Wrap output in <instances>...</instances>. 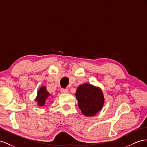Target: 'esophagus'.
<instances>
[{
	"instance_id": "obj_1",
	"label": "esophagus",
	"mask_w": 147,
	"mask_h": 147,
	"mask_svg": "<svg viewBox=\"0 0 147 147\" xmlns=\"http://www.w3.org/2000/svg\"><path fill=\"white\" fill-rule=\"evenodd\" d=\"M61 92L63 94H67L68 92V89H61Z\"/></svg>"
}]
</instances>
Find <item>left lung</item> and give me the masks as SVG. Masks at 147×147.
Returning a JSON list of instances; mask_svg holds the SVG:
<instances>
[{
  "label": "left lung",
  "instance_id": "8db88e82",
  "mask_svg": "<svg viewBox=\"0 0 147 147\" xmlns=\"http://www.w3.org/2000/svg\"><path fill=\"white\" fill-rule=\"evenodd\" d=\"M78 106L81 112L87 117H93L102 110L104 97L99 87L88 83L80 85L75 93Z\"/></svg>",
  "mask_w": 147,
  "mask_h": 147
}]
</instances>
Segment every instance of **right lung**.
<instances>
[{
  "label": "right lung",
  "instance_id": "right-lung-1",
  "mask_svg": "<svg viewBox=\"0 0 147 147\" xmlns=\"http://www.w3.org/2000/svg\"><path fill=\"white\" fill-rule=\"evenodd\" d=\"M50 96V94L49 93L45 86H41L39 89L38 91L37 92V96L35 99L36 102L38 103V106L42 107L43 106L47 99Z\"/></svg>",
  "mask_w": 147,
  "mask_h": 147
}]
</instances>
